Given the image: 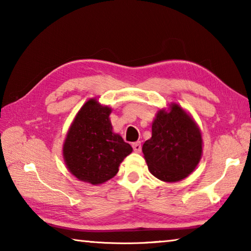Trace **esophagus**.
<instances>
[{
    "label": "esophagus",
    "instance_id": "esophagus-1",
    "mask_svg": "<svg viewBox=\"0 0 251 251\" xmlns=\"http://www.w3.org/2000/svg\"><path fill=\"white\" fill-rule=\"evenodd\" d=\"M131 146H133V150H134L135 152H139L142 151V145H141V143H139V142L133 143V144H131Z\"/></svg>",
    "mask_w": 251,
    "mask_h": 251
}]
</instances>
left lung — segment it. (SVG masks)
<instances>
[{"label": "left lung", "mask_w": 251, "mask_h": 251, "mask_svg": "<svg viewBox=\"0 0 251 251\" xmlns=\"http://www.w3.org/2000/svg\"><path fill=\"white\" fill-rule=\"evenodd\" d=\"M142 151L151 175L166 182L182 180L201 161V130L181 106L172 103L156 113L151 137Z\"/></svg>", "instance_id": "8db88e82"}]
</instances>
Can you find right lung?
<instances>
[{"mask_svg": "<svg viewBox=\"0 0 251 251\" xmlns=\"http://www.w3.org/2000/svg\"><path fill=\"white\" fill-rule=\"evenodd\" d=\"M112 108L90 99L76 114L63 144V158L72 175L80 181L100 185L118 173L133 148L113 131Z\"/></svg>", "mask_w": 251, "mask_h": 251, "instance_id": "obj_1", "label": "right lung"}]
</instances>
